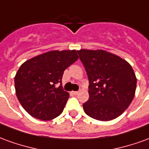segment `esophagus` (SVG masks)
Returning a JSON list of instances; mask_svg holds the SVG:
<instances>
[{
	"label": "esophagus",
	"mask_w": 149,
	"mask_h": 149,
	"mask_svg": "<svg viewBox=\"0 0 149 149\" xmlns=\"http://www.w3.org/2000/svg\"><path fill=\"white\" fill-rule=\"evenodd\" d=\"M72 93L74 94V95H77V94H78V91H73V92H72Z\"/></svg>",
	"instance_id": "obj_1"
}]
</instances>
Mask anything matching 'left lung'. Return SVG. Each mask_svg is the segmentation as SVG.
I'll return each mask as SVG.
<instances>
[{"label": "left lung", "instance_id": "obj_1", "mask_svg": "<svg viewBox=\"0 0 149 149\" xmlns=\"http://www.w3.org/2000/svg\"><path fill=\"white\" fill-rule=\"evenodd\" d=\"M88 78L89 98L83 104L88 116L108 121L118 117L135 95L136 78L132 66L104 50L77 51Z\"/></svg>", "mask_w": 149, "mask_h": 149}]
</instances>
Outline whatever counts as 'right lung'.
I'll use <instances>...</instances> for the list:
<instances>
[{"mask_svg": "<svg viewBox=\"0 0 149 149\" xmlns=\"http://www.w3.org/2000/svg\"><path fill=\"white\" fill-rule=\"evenodd\" d=\"M77 52L50 51L21 65L14 79L16 94L32 116L49 120L61 114L69 97L61 86L62 77L65 69L77 61Z\"/></svg>", "mask_w": 149, "mask_h": 149, "instance_id": "1", "label": "right lung"}]
</instances>
